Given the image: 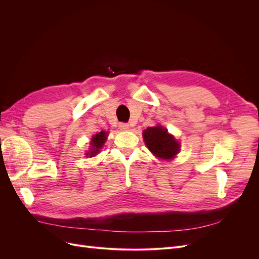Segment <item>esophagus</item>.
<instances>
[{
    "instance_id": "34e87169",
    "label": "esophagus",
    "mask_w": 259,
    "mask_h": 259,
    "mask_svg": "<svg viewBox=\"0 0 259 259\" xmlns=\"http://www.w3.org/2000/svg\"><path fill=\"white\" fill-rule=\"evenodd\" d=\"M119 128H120L121 131H128V130H130V125H128L127 123L121 122V123L119 124Z\"/></svg>"
}]
</instances>
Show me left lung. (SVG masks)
<instances>
[{"label":"left lung","mask_w":259,"mask_h":259,"mask_svg":"<svg viewBox=\"0 0 259 259\" xmlns=\"http://www.w3.org/2000/svg\"><path fill=\"white\" fill-rule=\"evenodd\" d=\"M143 135L149 150L160 159L169 160L179 151L177 140L162 126L148 127L144 131Z\"/></svg>","instance_id":"1"}]
</instances>
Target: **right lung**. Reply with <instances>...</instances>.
Masks as SVG:
<instances>
[{
	"label": "right lung",
	"instance_id": "1",
	"mask_svg": "<svg viewBox=\"0 0 259 259\" xmlns=\"http://www.w3.org/2000/svg\"><path fill=\"white\" fill-rule=\"evenodd\" d=\"M106 138H107V133L105 132H100L98 134H96L92 138V149L91 151L86 153V155H90V156H94L96 155L99 152V149L103 148L105 142H106Z\"/></svg>",
	"mask_w": 259,
	"mask_h": 259
}]
</instances>
